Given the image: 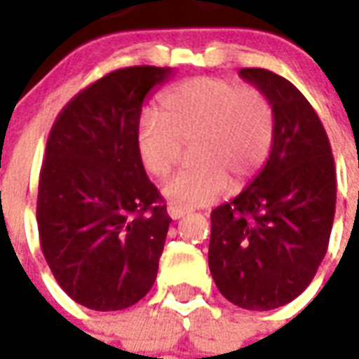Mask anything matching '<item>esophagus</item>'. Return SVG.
Here are the masks:
<instances>
[{
	"mask_svg": "<svg viewBox=\"0 0 359 359\" xmlns=\"http://www.w3.org/2000/svg\"><path fill=\"white\" fill-rule=\"evenodd\" d=\"M168 214L173 219H180V218H184V216H186V210H184V208L177 207V205H169Z\"/></svg>",
	"mask_w": 359,
	"mask_h": 359,
	"instance_id": "1",
	"label": "esophagus"
}]
</instances>
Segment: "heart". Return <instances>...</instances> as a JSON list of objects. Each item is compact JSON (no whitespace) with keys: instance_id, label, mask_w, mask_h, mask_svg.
<instances>
[{"instance_id":"heart-1","label":"heart","mask_w":359,"mask_h":359,"mask_svg":"<svg viewBox=\"0 0 359 359\" xmlns=\"http://www.w3.org/2000/svg\"><path fill=\"white\" fill-rule=\"evenodd\" d=\"M273 141V109L253 87L201 76L163 93L158 114L137 124V152L145 169L165 179L190 145L191 168L163 186L171 205L196 208L227 188L250 182L266 162Z\"/></svg>"}]
</instances>
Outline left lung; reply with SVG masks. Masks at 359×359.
Wrapping results in <instances>:
<instances>
[{
	"mask_svg": "<svg viewBox=\"0 0 359 359\" xmlns=\"http://www.w3.org/2000/svg\"><path fill=\"white\" fill-rule=\"evenodd\" d=\"M238 74L272 106V151L251 184L210 214L208 266L231 304L268 311L300 296L326 255L335 165L317 111L289 80L264 69Z\"/></svg>",
	"mask_w": 359,
	"mask_h": 359,
	"instance_id": "obj_1",
	"label": "left lung"
}]
</instances>
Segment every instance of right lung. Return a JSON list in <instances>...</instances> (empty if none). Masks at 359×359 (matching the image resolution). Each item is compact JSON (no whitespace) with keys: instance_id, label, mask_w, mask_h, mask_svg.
I'll return each instance as SVG.
<instances>
[{"instance_id":"add662e5","label":"right lung","mask_w":359,"mask_h":359,"mask_svg":"<svg viewBox=\"0 0 359 359\" xmlns=\"http://www.w3.org/2000/svg\"><path fill=\"white\" fill-rule=\"evenodd\" d=\"M160 67L109 72L70 100L48 135L39 179L41 250L59 287L95 311H119L151 290L168 236L162 196L135 134Z\"/></svg>"}]
</instances>
